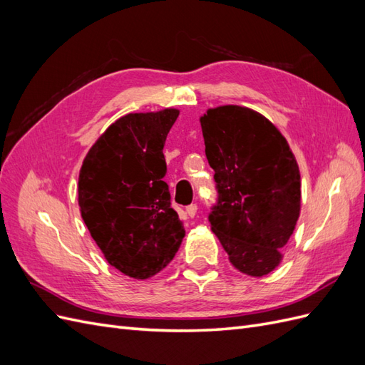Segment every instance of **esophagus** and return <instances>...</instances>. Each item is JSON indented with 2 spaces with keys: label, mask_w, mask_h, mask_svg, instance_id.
<instances>
[{
  "label": "esophagus",
  "mask_w": 365,
  "mask_h": 365,
  "mask_svg": "<svg viewBox=\"0 0 365 365\" xmlns=\"http://www.w3.org/2000/svg\"><path fill=\"white\" fill-rule=\"evenodd\" d=\"M196 212H197V205H196V204H190V205H187V208H185V213L189 215L190 217H195Z\"/></svg>",
  "instance_id": "obj_1"
}]
</instances>
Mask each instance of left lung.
Here are the masks:
<instances>
[{
	"instance_id": "8db88e82",
	"label": "left lung",
	"mask_w": 365,
	"mask_h": 365,
	"mask_svg": "<svg viewBox=\"0 0 365 365\" xmlns=\"http://www.w3.org/2000/svg\"><path fill=\"white\" fill-rule=\"evenodd\" d=\"M200 121L219 193L212 231L236 269L263 277L280 264L300 216L297 160L282 132L250 108H210Z\"/></svg>"
}]
</instances>
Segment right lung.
I'll list each match as a JSON object with an SVG mask.
<instances>
[{"mask_svg": "<svg viewBox=\"0 0 365 365\" xmlns=\"http://www.w3.org/2000/svg\"><path fill=\"white\" fill-rule=\"evenodd\" d=\"M180 111L134 113L115 120L88 150L79 173L85 225L111 267L146 280L164 269L185 236L163 181V148Z\"/></svg>", "mask_w": 365, "mask_h": 365, "instance_id": "1", "label": "right lung"}]
</instances>
